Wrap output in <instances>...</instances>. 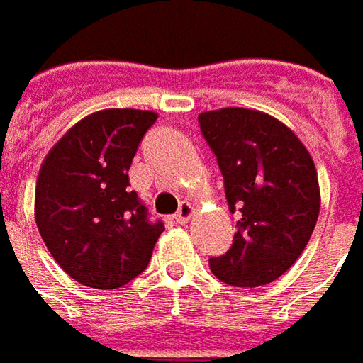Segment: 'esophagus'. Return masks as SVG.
Masks as SVG:
<instances>
[{
	"instance_id": "obj_1",
	"label": "esophagus",
	"mask_w": 363,
	"mask_h": 363,
	"mask_svg": "<svg viewBox=\"0 0 363 363\" xmlns=\"http://www.w3.org/2000/svg\"><path fill=\"white\" fill-rule=\"evenodd\" d=\"M191 214H194V206L189 202H182L179 203L177 214H175V222H177V224H188Z\"/></svg>"
}]
</instances>
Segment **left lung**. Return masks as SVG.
<instances>
[{"instance_id":"left-lung-1","label":"left lung","mask_w":363,"mask_h":363,"mask_svg":"<svg viewBox=\"0 0 363 363\" xmlns=\"http://www.w3.org/2000/svg\"><path fill=\"white\" fill-rule=\"evenodd\" d=\"M224 177L228 210L238 212L232 246L210 271L232 286L277 281L301 257L319 216V182L309 151L281 121L250 108L198 117Z\"/></svg>"}]
</instances>
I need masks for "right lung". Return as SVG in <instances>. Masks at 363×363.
<instances>
[{
    "label": "right lung",
    "mask_w": 363,
    "mask_h": 363,
    "mask_svg": "<svg viewBox=\"0 0 363 363\" xmlns=\"http://www.w3.org/2000/svg\"><path fill=\"white\" fill-rule=\"evenodd\" d=\"M151 111L106 108L52 147L35 184V224L50 255L80 285L117 289L145 271L165 230L129 189Z\"/></svg>",
    "instance_id": "add662e5"
}]
</instances>
